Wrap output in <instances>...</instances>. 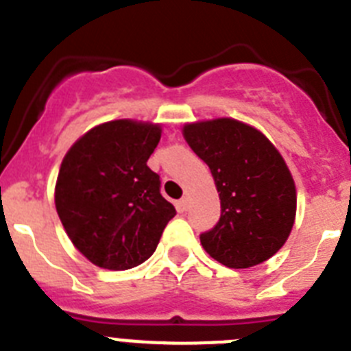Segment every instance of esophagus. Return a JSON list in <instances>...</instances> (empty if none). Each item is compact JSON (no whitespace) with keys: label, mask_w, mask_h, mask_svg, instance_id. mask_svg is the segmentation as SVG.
<instances>
[{"label":"esophagus","mask_w":351,"mask_h":351,"mask_svg":"<svg viewBox=\"0 0 351 351\" xmlns=\"http://www.w3.org/2000/svg\"><path fill=\"white\" fill-rule=\"evenodd\" d=\"M188 206H190V200H188V197H182L181 200L178 202V209L181 210V213H184V210L188 209Z\"/></svg>","instance_id":"1"}]
</instances>
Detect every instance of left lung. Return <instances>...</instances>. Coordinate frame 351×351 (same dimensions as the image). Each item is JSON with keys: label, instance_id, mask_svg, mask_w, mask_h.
Listing matches in <instances>:
<instances>
[{"label": "left lung", "instance_id": "left-lung-1", "mask_svg": "<svg viewBox=\"0 0 351 351\" xmlns=\"http://www.w3.org/2000/svg\"><path fill=\"white\" fill-rule=\"evenodd\" d=\"M184 138L209 165L221 214L200 234L204 250L230 269L271 258L287 243L295 219V184L278 149L258 130L235 119L184 126Z\"/></svg>", "mask_w": 351, "mask_h": 351}]
</instances>
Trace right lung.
Returning a JSON list of instances; mask_svg holds the SVG:
<instances>
[{"label": "right lung", "instance_id": "1", "mask_svg": "<svg viewBox=\"0 0 351 351\" xmlns=\"http://www.w3.org/2000/svg\"><path fill=\"white\" fill-rule=\"evenodd\" d=\"M160 137L158 125L110 121L80 137L61 163L56 209L73 246L98 267L141 265L176 216L147 167Z\"/></svg>", "mask_w": 351, "mask_h": 351}]
</instances>
